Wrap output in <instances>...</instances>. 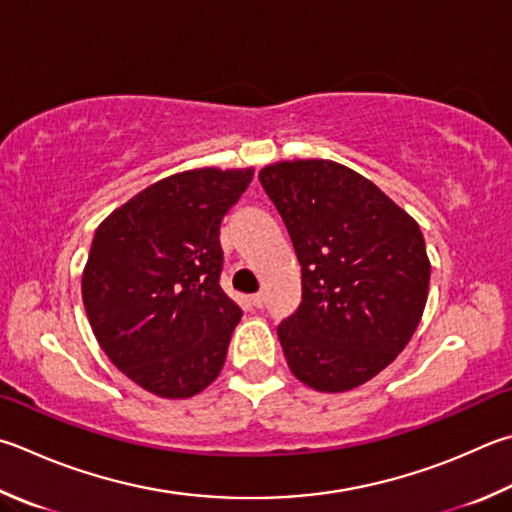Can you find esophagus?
Here are the masks:
<instances>
[{
	"label": "esophagus",
	"mask_w": 512,
	"mask_h": 512,
	"mask_svg": "<svg viewBox=\"0 0 512 512\" xmlns=\"http://www.w3.org/2000/svg\"><path fill=\"white\" fill-rule=\"evenodd\" d=\"M250 304H253V306H255V309H262V306L266 304V297H264V293L250 295Z\"/></svg>",
	"instance_id": "34e87169"
}]
</instances>
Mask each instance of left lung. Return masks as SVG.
<instances>
[{"label":"left lung","mask_w":512,"mask_h":512,"mask_svg":"<svg viewBox=\"0 0 512 512\" xmlns=\"http://www.w3.org/2000/svg\"><path fill=\"white\" fill-rule=\"evenodd\" d=\"M302 266V302L277 327L286 365L315 392L365 385L423 318L430 257L416 219L351 167L327 159L259 170Z\"/></svg>","instance_id":"8db88e82"}]
</instances>
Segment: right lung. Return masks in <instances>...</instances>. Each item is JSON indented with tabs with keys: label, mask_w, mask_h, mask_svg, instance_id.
<instances>
[{
	"label": "right lung",
	"mask_w": 512,
	"mask_h": 512,
	"mask_svg": "<svg viewBox=\"0 0 512 512\" xmlns=\"http://www.w3.org/2000/svg\"><path fill=\"white\" fill-rule=\"evenodd\" d=\"M253 174L215 165L176 172L96 228L82 271L91 331L147 392L197 396L224 367L241 309L219 286V226Z\"/></svg>",
	"instance_id": "1"
}]
</instances>
